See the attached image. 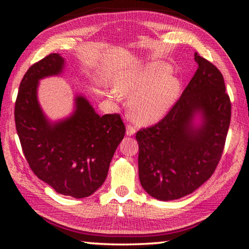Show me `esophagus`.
<instances>
[{"label": "esophagus", "instance_id": "obj_1", "mask_svg": "<svg viewBox=\"0 0 249 249\" xmlns=\"http://www.w3.org/2000/svg\"><path fill=\"white\" fill-rule=\"evenodd\" d=\"M135 132H136V128H135L134 126L132 125L126 126V135H127V136H132V135L135 134Z\"/></svg>", "mask_w": 249, "mask_h": 249}]
</instances>
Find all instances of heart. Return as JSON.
Segmentation results:
<instances>
[{"instance_id": "obj_1", "label": "heart", "mask_w": 249, "mask_h": 249, "mask_svg": "<svg viewBox=\"0 0 249 249\" xmlns=\"http://www.w3.org/2000/svg\"><path fill=\"white\" fill-rule=\"evenodd\" d=\"M115 89L111 96L121 100L120 94L133 96L129 103V116L138 124H148L159 120L178 99L180 80L171 73L168 64H149L127 68L116 75Z\"/></svg>"}]
</instances>
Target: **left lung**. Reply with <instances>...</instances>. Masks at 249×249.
Instances as JSON below:
<instances>
[{
    "instance_id": "obj_1",
    "label": "left lung",
    "mask_w": 249,
    "mask_h": 249,
    "mask_svg": "<svg viewBox=\"0 0 249 249\" xmlns=\"http://www.w3.org/2000/svg\"><path fill=\"white\" fill-rule=\"evenodd\" d=\"M197 69L163 119L136 134L138 174L144 190L161 201L190 195L220 161L231 122L223 75L196 53ZM201 121L196 124L195 117Z\"/></svg>"
}]
</instances>
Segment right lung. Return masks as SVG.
Returning <instances> with one entry per match:
<instances>
[{"label":"right lung","mask_w":249,"mask_h":249,"mask_svg":"<svg viewBox=\"0 0 249 249\" xmlns=\"http://www.w3.org/2000/svg\"><path fill=\"white\" fill-rule=\"evenodd\" d=\"M65 59L50 53L22 79L15 102V125L31 169L57 193L87 197L107 179L115 150L125 135L119 114L100 116L83 95H75L72 114L50 122L41 109L39 80L58 75Z\"/></svg>","instance_id":"add662e5"}]
</instances>
